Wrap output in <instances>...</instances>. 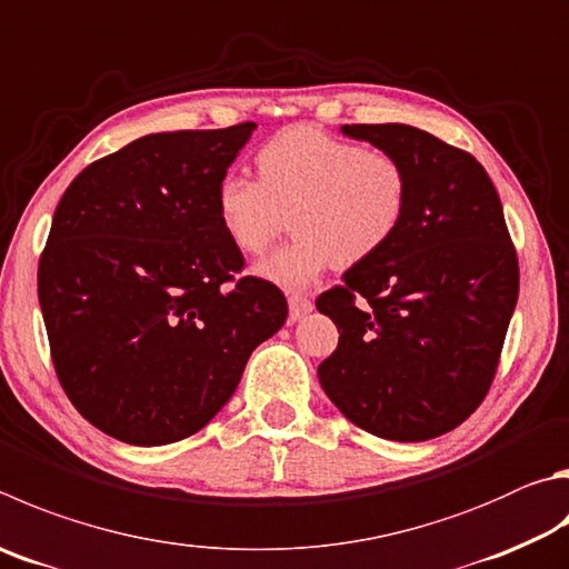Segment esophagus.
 Instances as JSON below:
<instances>
[{"instance_id": "34e87169", "label": "esophagus", "mask_w": 569, "mask_h": 569, "mask_svg": "<svg viewBox=\"0 0 569 569\" xmlns=\"http://www.w3.org/2000/svg\"><path fill=\"white\" fill-rule=\"evenodd\" d=\"M288 308H291V313H288V318L293 320H301V318H306L308 313L313 311V301L311 298H306V296H301V293H291L288 296Z\"/></svg>"}]
</instances>
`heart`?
Instances as JSON below:
<instances>
[{
    "mask_svg": "<svg viewBox=\"0 0 569 569\" xmlns=\"http://www.w3.org/2000/svg\"><path fill=\"white\" fill-rule=\"evenodd\" d=\"M258 181L229 171L216 186V216L241 253H261L291 213L296 239L253 266V276L301 291L333 266L383 251L410 203V177L383 151L313 127L273 137L256 157Z\"/></svg>",
    "mask_w": 569,
    "mask_h": 569,
    "instance_id": "heart-1",
    "label": "heart"
}]
</instances>
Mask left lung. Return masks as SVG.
I'll list each match as a JSON object with an SVG mask.
<instances>
[{"label": "left lung", "mask_w": 569, "mask_h": 569, "mask_svg": "<svg viewBox=\"0 0 569 569\" xmlns=\"http://www.w3.org/2000/svg\"><path fill=\"white\" fill-rule=\"evenodd\" d=\"M340 131L408 169L410 203L386 249L316 301L340 333L318 380L350 422L378 438H438L488 396L518 303V256L500 196L470 153L428 131L406 123Z\"/></svg>", "instance_id": "1"}]
</instances>
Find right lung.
<instances>
[{
    "label": "right lung",
    "mask_w": 569,
    "mask_h": 569,
    "mask_svg": "<svg viewBox=\"0 0 569 569\" xmlns=\"http://www.w3.org/2000/svg\"><path fill=\"white\" fill-rule=\"evenodd\" d=\"M256 123L149 133L69 183L39 261L59 383L91 426L129 446L199 432L286 323L273 283L246 276L216 186Z\"/></svg>",
    "instance_id": "1"
}]
</instances>
